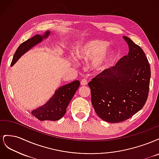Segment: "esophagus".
Masks as SVG:
<instances>
[{
	"instance_id": "1",
	"label": "esophagus",
	"mask_w": 159,
	"mask_h": 159,
	"mask_svg": "<svg viewBox=\"0 0 159 159\" xmlns=\"http://www.w3.org/2000/svg\"><path fill=\"white\" fill-rule=\"evenodd\" d=\"M88 84V81H87V80L86 79H82L81 80V85H86Z\"/></svg>"
}]
</instances>
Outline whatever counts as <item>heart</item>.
Here are the masks:
<instances>
[{
  "label": "heart",
  "instance_id": "b5f03b06",
  "mask_svg": "<svg viewBox=\"0 0 159 159\" xmlns=\"http://www.w3.org/2000/svg\"><path fill=\"white\" fill-rule=\"evenodd\" d=\"M107 44L101 40L86 42L77 50V56L80 60L93 59L92 66L96 70H102L111 60L113 51L107 48Z\"/></svg>",
  "mask_w": 159,
  "mask_h": 159
}]
</instances>
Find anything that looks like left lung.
I'll list each match as a JSON object with an SVG mask.
<instances>
[{"label": "left lung", "mask_w": 159, "mask_h": 159, "mask_svg": "<svg viewBox=\"0 0 159 159\" xmlns=\"http://www.w3.org/2000/svg\"><path fill=\"white\" fill-rule=\"evenodd\" d=\"M123 39L128 54L88 83L95 111L113 123L125 121L143 107L150 84L151 68L145 52L129 38Z\"/></svg>", "instance_id": "8db88e82"}]
</instances>
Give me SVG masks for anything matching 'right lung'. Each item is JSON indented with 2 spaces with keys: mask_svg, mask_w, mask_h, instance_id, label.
Listing matches in <instances>:
<instances>
[{
  "mask_svg": "<svg viewBox=\"0 0 159 159\" xmlns=\"http://www.w3.org/2000/svg\"><path fill=\"white\" fill-rule=\"evenodd\" d=\"M50 32L47 31L44 35L37 34L22 43L14 54L11 66L15 64L22 55L40 42L43 38H47ZM80 85V81L75 80L73 82L61 86L56 91L54 95L46 104L33 110L32 111V115L40 121L49 120L55 121L60 119L66 113V109Z\"/></svg>",
  "mask_w": 159,
  "mask_h": 159,
  "instance_id": "right-lung-1",
  "label": "right lung"
}]
</instances>
